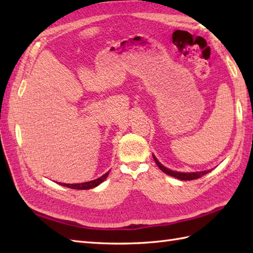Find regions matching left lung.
Masks as SVG:
<instances>
[{
	"mask_svg": "<svg viewBox=\"0 0 253 253\" xmlns=\"http://www.w3.org/2000/svg\"><path fill=\"white\" fill-rule=\"evenodd\" d=\"M153 159H154V162L155 164H157L159 166V169L164 171L165 174H168L169 176H173L175 177V178H178V179H181V180H193V179H198L200 178V177H202L203 175L208 174L210 170H203V171H197V173H179V171H174V170H170L169 169H166L165 166H163L162 164H161L158 159L154 157L153 155Z\"/></svg>",
	"mask_w": 253,
	"mask_h": 253,
	"instance_id": "8db88e82",
	"label": "left lung"
}]
</instances>
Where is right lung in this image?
I'll return each mask as SVG.
<instances>
[{
    "instance_id": "obj_1",
    "label": "right lung",
    "mask_w": 253,
    "mask_h": 253,
    "mask_svg": "<svg viewBox=\"0 0 253 253\" xmlns=\"http://www.w3.org/2000/svg\"><path fill=\"white\" fill-rule=\"evenodd\" d=\"M110 171H107L104 175H102L99 178H96L94 180L87 181V182H83V184H61L62 186H66L68 188H72V189H78V190H85V189H91V188H94L98 185H100L102 181H104V179L109 175Z\"/></svg>"
}]
</instances>
